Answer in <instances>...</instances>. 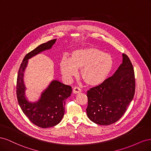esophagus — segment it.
Masks as SVG:
<instances>
[{"label":"esophagus","instance_id":"obj_1","mask_svg":"<svg viewBox=\"0 0 151 151\" xmlns=\"http://www.w3.org/2000/svg\"><path fill=\"white\" fill-rule=\"evenodd\" d=\"M81 89L79 88H78V87H75V88H73V93H74V94H77V93H81Z\"/></svg>","mask_w":151,"mask_h":151}]
</instances>
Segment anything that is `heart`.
Returning <instances> with one entry per match:
<instances>
[{"mask_svg":"<svg viewBox=\"0 0 151 151\" xmlns=\"http://www.w3.org/2000/svg\"><path fill=\"white\" fill-rule=\"evenodd\" d=\"M114 65L113 57L95 47L74 50L70 59L61 58L59 67L63 78L70 81L81 69L82 79L88 85L96 87L102 84L110 74Z\"/></svg>","mask_w":151,"mask_h":151,"instance_id":"heart-1","label":"heart"}]
</instances>
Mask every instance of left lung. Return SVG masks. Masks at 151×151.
I'll use <instances>...</instances> for the list:
<instances>
[{
    "instance_id": "left-lung-1",
    "label": "left lung",
    "mask_w": 151,
    "mask_h": 151,
    "mask_svg": "<svg viewBox=\"0 0 151 151\" xmlns=\"http://www.w3.org/2000/svg\"><path fill=\"white\" fill-rule=\"evenodd\" d=\"M122 57V63L115 74L87 93V115L96 124L109 125L120 120L134 96L133 65L127 55L123 53Z\"/></svg>"
}]
</instances>
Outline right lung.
Returning a JSON list of instances; mask_svg holds the SVG:
<instances>
[{
	"mask_svg": "<svg viewBox=\"0 0 151 151\" xmlns=\"http://www.w3.org/2000/svg\"><path fill=\"white\" fill-rule=\"evenodd\" d=\"M56 41L55 39L40 45L27 54L20 65L17 78V98L22 112L33 124L45 129L55 126L61 122L65 113V100L70 96L72 89L70 86L53 80L37 101L30 102L25 96L23 77L29 59L52 48Z\"/></svg>",
	"mask_w": 151,
	"mask_h": 151,
	"instance_id": "right-lung-1",
	"label": "right lung"
}]
</instances>
